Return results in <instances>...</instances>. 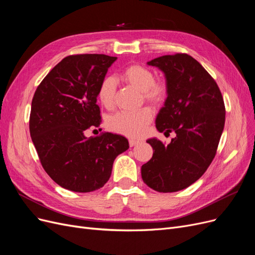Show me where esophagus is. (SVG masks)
Segmentation results:
<instances>
[{"mask_svg":"<svg viewBox=\"0 0 255 255\" xmlns=\"http://www.w3.org/2000/svg\"><path fill=\"white\" fill-rule=\"evenodd\" d=\"M128 143H129V146H135L139 143V141H138V140H135V139H129Z\"/></svg>","mask_w":255,"mask_h":255,"instance_id":"esophagus-1","label":"esophagus"}]
</instances>
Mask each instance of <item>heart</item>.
I'll return each mask as SVG.
<instances>
[{
  "mask_svg": "<svg viewBox=\"0 0 255 255\" xmlns=\"http://www.w3.org/2000/svg\"><path fill=\"white\" fill-rule=\"evenodd\" d=\"M120 78L127 84L141 91L143 98L158 107L169 94V85L164 79H154L150 68L140 64H130L122 69ZM117 93V83L113 77H105L98 89V99L105 109L114 108ZM153 117L152 110L143 108L135 113L120 112L110 117L108 128L115 133L128 137L141 136Z\"/></svg>",
  "mask_w": 255,
  "mask_h": 255,
  "instance_id": "b5f03b06",
  "label": "heart"
}]
</instances>
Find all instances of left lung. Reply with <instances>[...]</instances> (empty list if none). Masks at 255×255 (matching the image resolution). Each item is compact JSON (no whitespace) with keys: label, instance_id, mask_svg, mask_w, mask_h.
Returning <instances> with one entry per match:
<instances>
[{"label":"left lung","instance_id":"left-lung-1","mask_svg":"<svg viewBox=\"0 0 255 255\" xmlns=\"http://www.w3.org/2000/svg\"><path fill=\"white\" fill-rule=\"evenodd\" d=\"M147 64L162 71L169 85L156 128L176 136L168 145L146 140L154 152L141 166V176L157 192H176L199 179L214 159L225 127L224 98L214 79L187 54L158 57Z\"/></svg>","mask_w":255,"mask_h":255}]
</instances>
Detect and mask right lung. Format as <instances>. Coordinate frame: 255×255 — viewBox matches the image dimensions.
Segmentation results:
<instances>
[{
    "label": "right lung",
    "instance_id": "add662e5",
    "mask_svg": "<svg viewBox=\"0 0 255 255\" xmlns=\"http://www.w3.org/2000/svg\"><path fill=\"white\" fill-rule=\"evenodd\" d=\"M116 57H65L34 92L29 131L43 169L60 187L87 193L110 179L115 158L128 148L121 135L84 133L101 124L98 89Z\"/></svg>",
    "mask_w": 255,
    "mask_h": 255
}]
</instances>
